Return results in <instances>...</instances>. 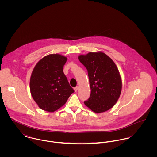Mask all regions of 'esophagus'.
Here are the masks:
<instances>
[{"label":"esophagus","instance_id":"esophagus-1","mask_svg":"<svg viewBox=\"0 0 157 157\" xmlns=\"http://www.w3.org/2000/svg\"><path fill=\"white\" fill-rule=\"evenodd\" d=\"M74 91L75 92H77V90H78V86H77V87H75V88H74Z\"/></svg>","mask_w":157,"mask_h":157}]
</instances>
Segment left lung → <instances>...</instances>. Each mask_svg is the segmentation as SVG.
<instances>
[{
	"label": "left lung",
	"instance_id": "obj_1",
	"mask_svg": "<svg viewBox=\"0 0 157 157\" xmlns=\"http://www.w3.org/2000/svg\"><path fill=\"white\" fill-rule=\"evenodd\" d=\"M88 70L90 95L85 105L95 113L105 112L115 105L122 88L119 71L112 59L103 52H90L78 56Z\"/></svg>",
	"mask_w": 157,
	"mask_h": 157
}]
</instances>
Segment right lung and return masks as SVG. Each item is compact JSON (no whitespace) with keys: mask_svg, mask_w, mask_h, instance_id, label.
Returning a JSON list of instances; mask_svg holds the SVG:
<instances>
[{"mask_svg":"<svg viewBox=\"0 0 157 157\" xmlns=\"http://www.w3.org/2000/svg\"><path fill=\"white\" fill-rule=\"evenodd\" d=\"M67 60V57L60 54H49L38 62L32 72L30 92L42 110L57 111L74 92L63 71Z\"/></svg>","mask_w":157,"mask_h":157,"instance_id":"add662e5","label":"right lung"}]
</instances>
